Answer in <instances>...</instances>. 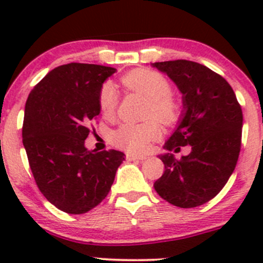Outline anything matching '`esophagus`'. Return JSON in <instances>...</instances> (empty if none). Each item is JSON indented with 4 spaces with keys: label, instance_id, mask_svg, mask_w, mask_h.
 Listing matches in <instances>:
<instances>
[{
    "label": "esophagus",
    "instance_id": "1",
    "mask_svg": "<svg viewBox=\"0 0 263 263\" xmlns=\"http://www.w3.org/2000/svg\"><path fill=\"white\" fill-rule=\"evenodd\" d=\"M147 156L146 155H136V154H131V153H127L126 154V159L128 161L132 160H145Z\"/></svg>",
    "mask_w": 263,
    "mask_h": 263
}]
</instances>
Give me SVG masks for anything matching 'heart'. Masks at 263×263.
<instances>
[{
    "mask_svg": "<svg viewBox=\"0 0 263 263\" xmlns=\"http://www.w3.org/2000/svg\"><path fill=\"white\" fill-rule=\"evenodd\" d=\"M122 84L129 90L140 92L147 98L146 115L155 117L165 124H172L179 118L181 105L171 94V82L161 73L147 68H137L122 78ZM99 108L104 116L109 117L117 108V94L112 84L107 82L100 87L98 97ZM161 134L155 119L140 122V123L121 124L112 134V142L117 147L123 148L132 154H142L147 151L150 144L155 141Z\"/></svg>",
    "mask_w": 263,
    "mask_h": 263,
    "instance_id": "heart-1",
    "label": "heart"
}]
</instances>
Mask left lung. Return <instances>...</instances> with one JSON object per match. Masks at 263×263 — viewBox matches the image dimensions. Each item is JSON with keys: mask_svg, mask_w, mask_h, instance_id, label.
I'll use <instances>...</instances> for the list:
<instances>
[{"mask_svg": "<svg viewBox=\"0 0 263 263\" xmlns=\"http://www.w3.org/2000/svg\"><path fill=\"white\" fill-rule=\"evenodd\" d=\"M165 72L183 94L184 112L165 142L178 153L191 145L187 156L160 155L164 173L154 183L158 195L182 209L214 198L234 172L242 144L243 113L229 82L206 66L187 60L153 63Z\"/></svg>", "mask_w": 263, "mask_h": 263, "instance_id": "obj_1", "label": "left lung"}]
</instances>
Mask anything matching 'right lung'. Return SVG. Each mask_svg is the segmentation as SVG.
I'll return each instance as SVG.
<instances>
[{"mask_svg": "<svg viewBox=\"0 0 263 263\" xmlns=\"http://www.w3.org/2000/svg\"><path fill=\"white\" fill-rule=\"evenodd\" d=\"M116 68L67 63L47 73L29 94L23 144L39 191L58 210L85 214L99 205L115 182L124 154L89 151L90 122L100 113L98 97Z\"/></svg>", "mask_w": 263, "mask_h": 263, "instance_id": "obj_1", "label": "right lung"}]
</instances>
